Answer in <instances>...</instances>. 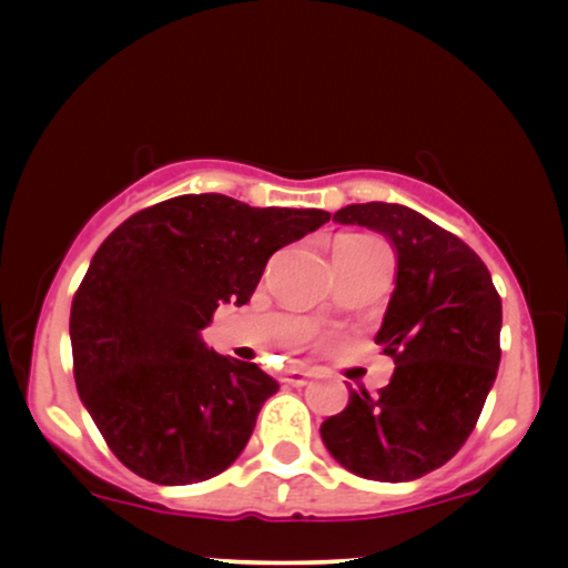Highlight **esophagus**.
I'll use <instances>...</instances> for the list:
<instances>
[{"mask_svg": "<svg viewBox=\"0 0 568 568\" xmlns=\"http://www.w3.org/2000/svg\"><path fill=\"white\" fill-rule=\"evenodd\" d=\"M312 376H315V368H288L285 371V382H288L291 387H304Z\"/></svg>", "mask_w": 568, "mask_h": 568, "instance_id": "1", "label": "esophagus"}]
</instances>
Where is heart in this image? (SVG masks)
Returning <instances> with one entry per match:
<instances>
[{"mask_svg":"<svg viewBox=\"0 0 568 568\" xmlns=\"http://www.w3.org/2000/svg\"><path fill=\"white\" fill-rule=\"evenodd\" d=\"M336 240H366V237H363V234H342V237Z\"/></svg>","mask_w":568,"mask_h":568,"instance_id":"b5f03b06","label":"heart"}]
</instances>
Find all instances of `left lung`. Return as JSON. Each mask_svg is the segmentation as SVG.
<instances>
[{
  "mask_svg": "<svg viewBox=\"0 0 568 568\" xmlns=\"http://www.w3.org/2000/svg\"><path fill=\"white\" fill-rule=\"evenodd\" d=\"M334 221L395 247V291L376 334L395 371L379 395L352 389L321 425L323 443L361 478L416 480L465 446L484 410L501 357V298L470 245L406 205H347Z\"/></svg>",
  "mask_w": 568,
  "mask_h": 568,
  "instance_id": "obj_1",
  "label": "left lung"
}]
</instances>
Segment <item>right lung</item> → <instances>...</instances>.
<instances>
[{"label": "right lung", "instance_id": "right-lung-1", "mask_svg": "<svg viewBox=\"0 0 568 568\" xmlns=\"http://www.w3.org/2000/svg\"><path fill=\"white\" fill-rule=\"evenodd\" d=\"M328 219L181 194L103 240L71 302V355L84 408L128 470L186 486L243 454L280 384L207 349L200 331L221 304L251 302L272 253Z\"/></svg>", "mask_w": 568, "mask_h": 568}]
</instances>
